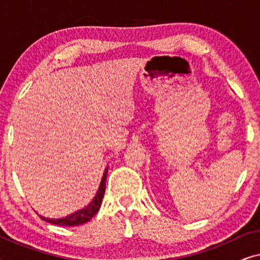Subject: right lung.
I'll use <instances>...</instances> for the list:
<instances>
[{
  "label": "right lung",
  "instance_id": "add662e5",
  "mask_svg": "<svg viewBox=\"0 0 260 260\" xmlns=\"http://www.w3.org/2000/svg\"><path fill=\"white\" fill-rule=\"evenodd\" d=\"M105 175L106 173H104V176H103V180L101 182V186L98 188L97 194H95L93 200H92L86 207H84L83 209H79V211L74 212L72 214L65 216V218L49 219L42 215H40V218L42 220H45V221L54 223V225H59V226H79V225H83L85 222L90 221V220L97 214L98 209L101 208L103 197H104V193H105V180H106Z\"/></svg>",
  "mask_w": 260,
  "mask_h": 260
}]
</instances>
